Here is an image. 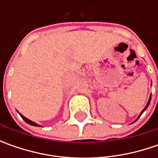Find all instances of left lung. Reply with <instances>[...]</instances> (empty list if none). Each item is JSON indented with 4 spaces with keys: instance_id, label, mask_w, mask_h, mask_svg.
<instances>
[{
    "instance_id": "obj_1",
    "label": "left lung",
    "mask_w": 158,
    "mask_h": 158,
    "mask_svg": "<svg viewBox=\"0 0 158 158\" xmlns=\"http://www.w3.org/2000/svg\"><path fill=\"white\" fill-rule=\"evenodd\" d=\"M150 100H151V95H150V96H149V101H148V103H147V105H146V106H145V107H144V108H143V111H142V112H141V113H140V115H139V116H138V118H136V120H137V119H138V118H140V117H141V115H142V114H143V112H144V111H146V109H147V108H148V106H149V103H150ZM136 120H135V121H136ZM135 121H134V122H135Z\"/></svg>"
}]
</instances>
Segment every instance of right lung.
<instances>
[{
    "label": "right lung",
    "mask_w": 158,
    "mask_h": 158,
    "mask_svg": "<svg viewBox=\"0 0 158 158\" xmlns=\"http://www.w3.org/2000/svg\"><path fill=\"white\" fill-rule=\"evenodd\" d=\"M19 114H20V116H21V117H22V118H23V120H24V121H25L26 123H28V124L31 125V126H34V127H40V126L39 124H37V123H35V122H33V121L30 120L29 118H25V117H24L23 115H22L21 113H19Z\"/></svg>",
    "instance_id": "add662e5"
}]
</instances>
